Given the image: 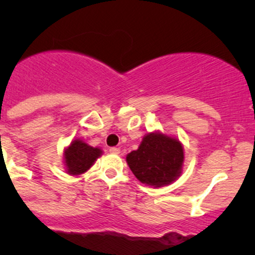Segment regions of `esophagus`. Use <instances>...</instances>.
I'll list each match as a JSON object with an SVG mask.
<instances>
[{
	"label": "esophagus",
	"mask_w": 255,
	"mask_h": 255,
	"mask_svg": "<svg viewBox=\"0 0 255 255\" xmlns=\"http://www.w3.org/2000/svg\"><path fill=\"white\" fill-rule=\"evenodd\" d=\"M120 148H117V146H112V148H110V153L112 154H120Z\"/></svg>",
	"instance_id": "34e87169"
}]
</instances>
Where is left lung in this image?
<instances>
[{"label":"left lung","mask_w":255,"mask_h":255,"mask_svg":"<svg viewBox=\"0 0 255 255\" xmlns=\"http://www.w3.org/2000/svg\"><path fill=\"white\" fill-rule=\"evenodd\" d=\"M184 163V148L176 138L160 132L144 135L137 150L127 155V164L140 182L160 187L175 181Z\"/></svg>","instance_id":"left-lung-1"}]
</instances>
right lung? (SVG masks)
Instances as JSON below:
<instances>
[{
	"label": "right lung",
	"mask_w": 255,
	"mask_h": 255,
	"mask_svg": "<svg viewBox=\"0 0 255 255\" xmlns=\"http://www.w3.org/2000/svg\"><path fill=\"white\" fill-rule=\"evenodd\" d=\"M102 154L100 148H94L80 139H74L64 150V163L70 175H80L89 170Z\"/></svg>",
	"instance_id": "obj_1"
}]
</instances>
